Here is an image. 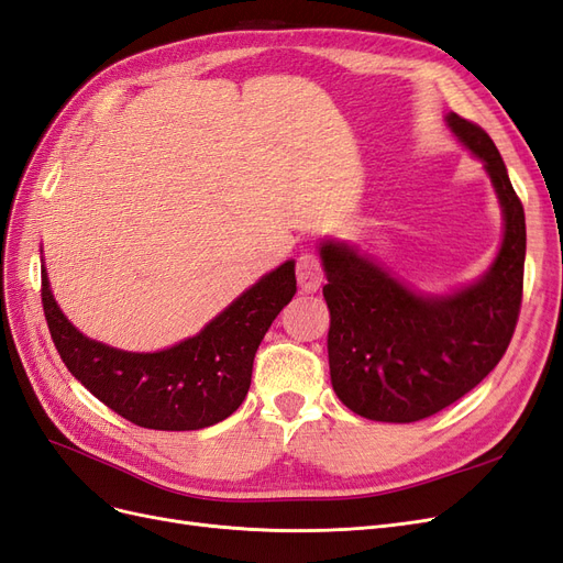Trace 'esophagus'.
I'll list each match as a JSON object with an SVG mask.
<instances>
[{
	"label": "esophagus",
	"mask_w": 563,
	"mask_h": 563,
	"mask_svg": "<svg viewBox=\"0 0 563 563\" xmlns=\"http://www.w3.org/2000/svg\"><path fill=\"white\" fill-rule=\"evenodd\" d=\"M296 277H298V286L300 291L305 294H314L323 284V269H321V261L319 255L308 251L302 253L298 258V267H296Z\"/></svg>",
	"instance_id": "34e87169"
}]
</instances>
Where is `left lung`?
<instances>
[{"label":"left lung","mask_w":563,"mask_h":563,"mask_svg":"<svg viewBox=\"0 0 563 563\" xmlns=\"http://www.w3.org/2000/svg\"><path fill=\"white\" fill-rule=\"evenodd\" d=\"M446 126L484 164L503 211V242L484 275L449 294H422L354 246L323 240L329 366L338 399L378 422L439 413L498 366L523 288L526 218L488 133L449 112Z\"/></svg>","instance_id":"1"}]
</instances>
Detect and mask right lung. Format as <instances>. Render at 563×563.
<instances>
[{
	"label": "right lung",
	"instance_id": "obj_1",
	"mask_svg": "<svg viewBox=\"0 0 563 563\" xmlns=\"http://www.w3.org/2000/svg\"><path fill=\"white\" fill-rule=\"evenodd\" d=\"M294 294L296 261H286L234 298L197 335L157 352H126L73 327L51 294L42 265L44 314L67 371L114 413L164 432L211 428L242 406L255 350Z\"/></svg>",
	"mask_w": 563,
	"mask_h": 563
}]
</instances>
